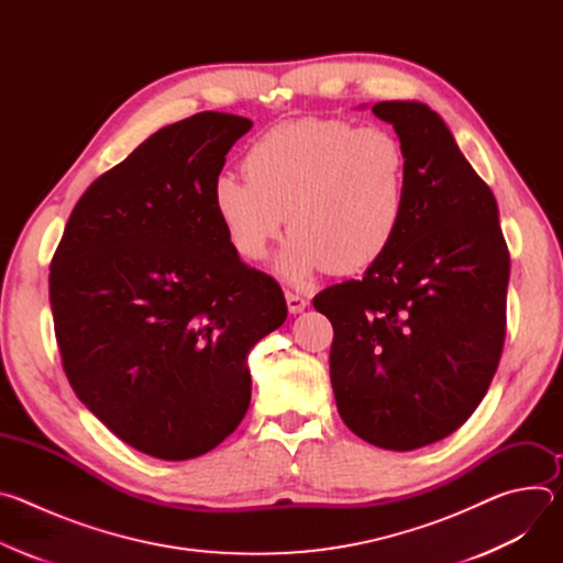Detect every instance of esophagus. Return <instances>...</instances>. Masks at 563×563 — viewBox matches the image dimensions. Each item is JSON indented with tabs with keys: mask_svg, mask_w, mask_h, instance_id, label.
<instances>
[{
	"mask_svg": "<svg viewBox=\"0 0 563 563\" xmlns=\"http://www.w3.org/2000/svg\"><path fill=\"white\" fill-rule=\"evenodd\" d=\"M285 298H287V307H289L291 313H300L309 305L305 296H300L298 291H291V289L285 291Z\"/></svg>",
	"mask_w": 563,
	"mask_h": 563,
	"instance_id": "esophagus-1",
	"label": "esophagus"
}]
</instances>
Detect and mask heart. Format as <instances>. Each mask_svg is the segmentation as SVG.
<instances>
[{
    "instance_id": "obj_1",
    "label": "heart",
    "mask_w": 563,
    "mask_h": 563,
    "mask_svg": "<svg viewBox=\"0 0 563 563\" xmlns=\"http://www.w3.org/2000/svg\"><path fill=\"white\" fill-rule=\"evenodd\" d=\"M245 174H220L211 205L233 252L250 263L269 254L287 224L278 272L302 283L372 267L394 243L408 202V153L385 126L302 118L274 126L245 155Z\"/></svg>"
}]
</instances>
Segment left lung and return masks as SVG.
Here are the masks:
<instances>
[{
    "label": "left lung",
    "mask_w": 563,
    "mask_h": 563,
    "mask_svg": "<svg viewBox=\"0 0 563 563\" xmlns=\"http://www.w3.org/2000/svg\"><path fill=\"white\" fill-rule=\"evenodd\" d=\"M408 153L391 247L361 280L313 298L332 320L330 376L345 426L408 452L459 430L486 396L506 339L510 254L490 187L423 102H378Z\"/></svg>",
    "instance_id": "obj_1"
}]
</instances>
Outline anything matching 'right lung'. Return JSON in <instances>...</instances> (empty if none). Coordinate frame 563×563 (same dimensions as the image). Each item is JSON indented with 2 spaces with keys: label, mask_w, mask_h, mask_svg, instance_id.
Masks as SVG:
<instances>
[{
  "label": "right lung",
  "mask_w": 563,
  "mask_h": 563,
  "mask_svg": "<svg viewBox=\"0 0 563 563\" xmlns=\"http://www.w3.org/2000/svg\"><path fill=\"white\" fill-rule=\"evenodd\" d=\"M252 120L202 111L155 131L77 200L48 294L66 378L124 443L165 461L213 450L252 400L247 356L287 318L211 205Z\"/></svg>",
  "instance_id": "1"
}]
</instances>
